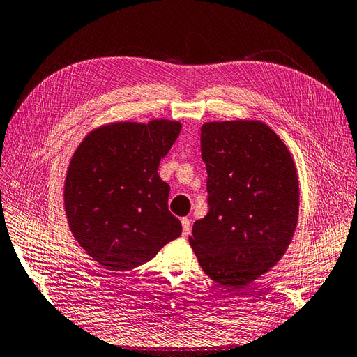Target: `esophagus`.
Wrapping results in <instances>:
<instances>
[{"label":"esophagus","mask_w":357,"mask_h":357,"mask_svg":"<svg viewBox=\"0 0 357 357\" xmlns=\"http://www.w3.org/2000/svg\"><path fill=\"white\" fill-rule=\"evenodd\" d=\"M181 227H183V236H189L190 234V220L189 218H181Z\"/></svg>","instance_id":"34e87169"}]
</instances>
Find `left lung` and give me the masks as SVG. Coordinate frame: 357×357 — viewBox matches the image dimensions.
Segmentation results:
<instances>
[{"label":"left lung","instance_id":"1","mask_svg":"<svg viewBox=\"0 0 357 357\" xmlns=\"http://www.w3.org/2000/svg\"><path fill=\"white\" fill-rule=\"evenodd\" d=\"M207 215L194 222L190 247L212 280L241 289L284 255L298 218L291 154L259 121L202 127Z\"/></svg>","mask_w":357,"mask_h":357}]
</instances>
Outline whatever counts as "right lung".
<instances>
[{"instance_id": "obj_1", "label": "right lung", "mask_w": 357, "mask_h": 357, "mask_svg": "<svg viewBox=\"0 0 357 357\" xmlns=\"http://www.w3.org/2000/svg\"><path fill=\"white\" fill-rule=\"evenodd\" d=\"M181 124L116 123L93 130L74 153L65 181L69 227L86 253L127 273L181 234L168 211L169 185L158 168Z\"/></svg>"}]
</instances>
